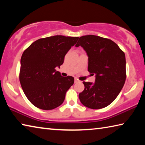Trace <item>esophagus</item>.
Instances as JSON below:
<instances>
[{
	"instance_id": "obj_1",
	"label": "esophagus",
	"mask_w": 145,
	"mask_h": 145,
	"mask_svg": "<svg viewBox=\"0 0 145 145\" xmlns=\"http://www.w3.org/2000/svg\"><path fill=\"white\" fill-rule=\"evenodd\" d=\"M78 82H80V80H78L77 78H75V83H77Z\"/></svg>"
}]
</instances>
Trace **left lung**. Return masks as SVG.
I'll use <instances>...</instances> for the list:
<instances>
[{"mask_svg":"<svg viewBox=\"0 0 145 145\" xmlns=\"http://www.w3.org/2000/svg\"><path fill=\"white\" fill-rule=\"evenodd\" d=\"M79 46L88 56V71L95 75L94 83L83 82L80 101L93 109L107 107L116 99L125 82V54L114 41L95 35L80 37L75 46Z\"/></svg>","mask_w":145,"mask_h":145,"instance_id":"left-lung-1","label":"left lung"}]
</instances>
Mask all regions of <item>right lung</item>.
<instances>
[{
    "instance_id": "add662e5",
    "label": "right lung",
    "mask_w": 145,
    "mask_h": 145,
    "mask_svg": "<svg viewBox=\"0 0 145 145\" xmlns=\"http://www.w3.org/2000/svg\"><path fill=\"white\" fill-rule=\"evenodd\" d=\"M78 39L60 35L41 38L24 52L20 82L25 96L34 106L51 110L63 103L74 78L63 77L56 68L63 65L65 55Z\"/></svg>"
}]
</instances>
